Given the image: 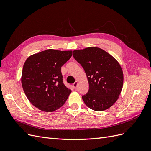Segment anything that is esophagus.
Here are the masks:
<instances>
[{"instance_id": "34e87169", "label": "esophagus", "mask_w": 151, "mask_h": 151, "mask_svg": "<svg viewBox=\"0 0 151 151\" xmlns=\"http://www.w3.org/2000/svg\"><path fill=\"white\" fill-rule=\"evenodd\" d=\"M77 84H78V83H77V81H76L75 83L73 84V85H72V86H73V88H74V89H76L77 88Z\"/></svg>"}]
</instances>
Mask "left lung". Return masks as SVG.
<instances>
[{
    "instance_id": "obj_1",
    "label": "left lung",
    "mask_w": 151,
    "mask_h": 151,
    "mask_svg": "<svg viewBox=\"0 0 151 151\" xmlns=\"http://www.w3.org/2000/svg\"><path fill=\"white\" fill-rule=\"evenodd\" d=\"M73 57L83 67L88 80L89 91L82 96L86 106L98 111L113 106L123 84L119 63L110 54L95 47L75 50Z\"/></svg>"
}]
</instances>
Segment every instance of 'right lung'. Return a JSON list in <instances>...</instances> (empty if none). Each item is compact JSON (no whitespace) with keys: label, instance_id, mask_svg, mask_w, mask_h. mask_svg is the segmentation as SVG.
Instances as JSON below:
<instances>
[{"label":"right lung","instance_id":"1","mask_svg":"<svg viewBox=\"0 0 151 151\" xmlns=\"http://www.w3.org/2000/svg\"><path fill=\"white\" fill-rule=\"evenodd\" d=\"M72 55L71 50L48 49L26 59L22 71V86L30 103L40 110H57L71 93L63 83L61 67Z\"/></svg>","mask_w":151,"mask_h":151}]
</instances>
